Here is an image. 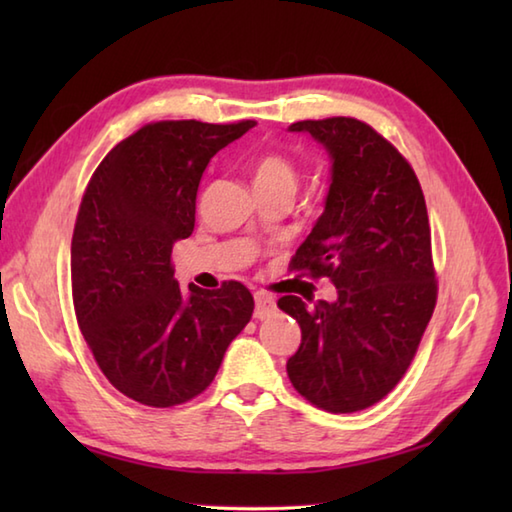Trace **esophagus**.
Masks as SVG:
<instances>
[{
  "instance_id": "obj_1",
  "label": "esophagus",
  "mask_w": 512,
  "mask_h": 512,
  "mask_svg": "<svg viewBox=\"0 0 512 512\" xmlns=\"http://www.w3.org/2000/svg\"><path fill=\"white\" fill-rule=\"evenodd\" d=\"M275 310V297L268 292H255V317L264 319Z\"/></svg>"
}]
</instances>
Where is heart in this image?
<instances>
[{
  "label": "heart",
  "instance_id": "1",
  "mask_svg": "<svg viewBox=\"0 0 512 512\" xmlns=\"http://www.w3.org/2000/svg\"><path fill=\"white\" fill-rule=\"evenodd\" d=\"M253 182L259 191H297L299 169L286 154L266 151L253 162Z\"/></svg>",
  "mask_w": 512,
  "mask_h": 512
}]
</instances>
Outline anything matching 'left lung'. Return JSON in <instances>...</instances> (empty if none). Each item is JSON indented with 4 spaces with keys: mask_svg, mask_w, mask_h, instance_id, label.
I'll use <instances>...</instances> for the list:
<instances>
[{
    "mask_svg": "<svg viewBox=\"0 0 512 512\" xmlns=\"http://www.w3.org/2000/svg\"><path fill=\"white\" fill-rule=\"evenodd\" d=\"M288 129L332 160L325 209L290 266L336 286V301L314 308L277 301L301 328L288 378L319 409L361 411L405 376L436 308L427 204L409 162L367 123L334 116Z\"/></svg>",
    "mask_w": 512,
    "mask_h": 512,
    "instance_id": "1",
    "label": "left lung"
}]
</instances>
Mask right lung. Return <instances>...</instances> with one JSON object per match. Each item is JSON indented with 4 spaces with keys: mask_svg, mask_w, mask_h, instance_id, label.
Instances as JSON below:
<instances>
[{
    "mask_svg": "<svg viewBox=\"0 0 512 512\" xmlns=\"http://www.w3.org/2000/svg\"><path fill=\"white\" fill-rule=\"evenodd\" d=\"M255 121H160L121 140L85 189L72 235V301L110 383L147 407L182 405L209 387L253 317L239 281L182 292L171 248L195 224L200 178Z\"/></svg>",
    "mask_w": 512,
    "mask_h": 512,
    "instance_id": "add662e5",
    "label": "right lung"
}]
</instances>
